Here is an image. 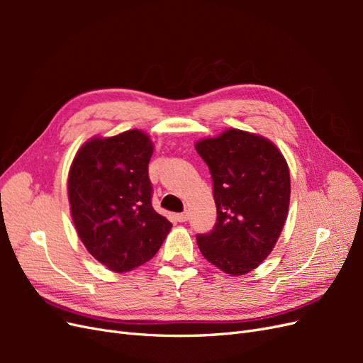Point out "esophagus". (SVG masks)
Listing matches in <instances>:
<instances>
[{
    "instance_id": "obj_1",
    "label": "esophagus",
    "mask_w": 363,
    "mask_h": 363,
    "mask_svg": "<svg viewBox=\"0 0 363 363\" xmlns=\"http://www.w3.org/2000/svg\"><path fill=\"white\" fill-rule=\"evenodd\" d=\"M175 219H177L179 223H186L189 219V213L188 212H183V213H177L175 215Z\"/></svg>"
}]
</instances>
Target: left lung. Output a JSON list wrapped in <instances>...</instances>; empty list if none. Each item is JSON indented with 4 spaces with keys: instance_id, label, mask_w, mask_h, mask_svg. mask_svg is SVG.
Returning a JSON list of instances; mask_svg holds the SVG:
<instances>
[{
    "instance_id": "left-lung-1",
    "label": "left lung",
    "mask_w": 363,
    "mask_h": 363,
    "mask_svg": "<svg viewBox=\"0 0 363 363\" xmlns=\"http://www.w3.org/2000/svg\"><path fill=\"white\" fill-rule=\"evenodd\" d=\"M195 150L213 180L216 223L196 235L201 255L230 276H244L268 257L288 216V163L271 140L230 128Z\"/></svg>"
}]
</instances>
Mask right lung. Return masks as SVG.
<instances>
[{
    "label": "right lung",
    "instance_id": "right-lung-1",
    "mask_svg": "<svg viewBox=\"0 0 363 363\" xmlns=\"http://www.w3.org/2000/svg\"><path fill=\"white\" fill-rule=\"evenodd\" d=\"M152 142L140 130L94 138L77 151L68 177L71 215L82 242L115 272L155 257L172 224L151 204Z\"/></svg>",
    "mask_w": 363,
    "mask_h": 363
}]
</instances>
